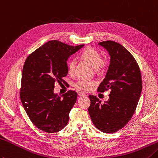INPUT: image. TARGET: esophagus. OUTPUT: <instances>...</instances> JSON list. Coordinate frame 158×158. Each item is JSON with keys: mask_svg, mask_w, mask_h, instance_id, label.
Masks as SVG:
<instances>
[{"mask_svg": "<svg viewBox=\"0 0 158 158\" xmlns=\"http://www.w3.org/2000/svg\"><path fill=\"white\" fill-rule=\"evenodd\" d=\"M79 97H86V94H85L84 92H79Z\"/></svg>", "mask_w": 158, "mask_h": 158, "instance_id": "esophagus-1", "label": "esophagus"}]
</instances>
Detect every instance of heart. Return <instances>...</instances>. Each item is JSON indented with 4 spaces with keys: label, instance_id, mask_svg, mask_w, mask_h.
Returning <instances> with one entry per match:
<instances>
[{
    "label": "heart",
    "instance_id": "1",
    "mask_svg": "<svg viewBox=\"0 0 158 158\" xmlns=\"http://www.w3.org/2000/svg\"><path fill=\"white\" fill-rule=\"evenodd\" d=\"M80 57L85 62L89 64L93 68H95L96 71L99 73L104 72L106 70L107 62L106 60H101V55L97 51L92 48H86L80 54ZM75 62L74 61H70L68 65V73L69 75H73L75 73ZM94 81L89 79H80L77 81L75 86L79 89L88 91L92 86L95 85Z\"/></svg>",
    "mask_w": 158,
    "mask_h": 158
}]
</instances>
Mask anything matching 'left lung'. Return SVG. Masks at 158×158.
Instances as JSON below:
<instances>
[{"mask_svg": "<svg viewBox=\"0 0 158 158\" xmlns=\"http://www.w3.org/2000/svg\"><path fill=\"white\" fill-rule=\"evenodd\" d=\"M98 44L109 52L110 64L97 90L110 89V94L103 103L96 96L89 95L88 112L96 127L112 134L124 127L134 115L143 88L142 77L137 61L124 46L111 40Z\"/></svg>", "mask_w": 158, "mask_h": 158, "instance_id": "8db88e82", "label": "left lung"}]
</instances>
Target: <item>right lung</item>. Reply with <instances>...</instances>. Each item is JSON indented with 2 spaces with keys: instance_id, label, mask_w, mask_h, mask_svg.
I'll list each match as a JSON object with an SVG mask.
<instances>
[{
  "instance_id": "add662e5",
  "label": "right lung",
  "mask_w": 158,
  "mask_h": 158,
  "mask_svg": "<svg viewBox=\"0 0 158 158\" xmlns=\"http://www.w3.org/2000/svg\"><path fill=\"white\" fill-rule=\"evenodd\" d=\"M83 46H73L51 40L26 59L20 97L31 121L40 130L51 134L58 132L69 123L77 93L69 90L57 95L53 92L55 83H66L64 77L68 74V58Z\"/></svg>"
}]
</instances>
